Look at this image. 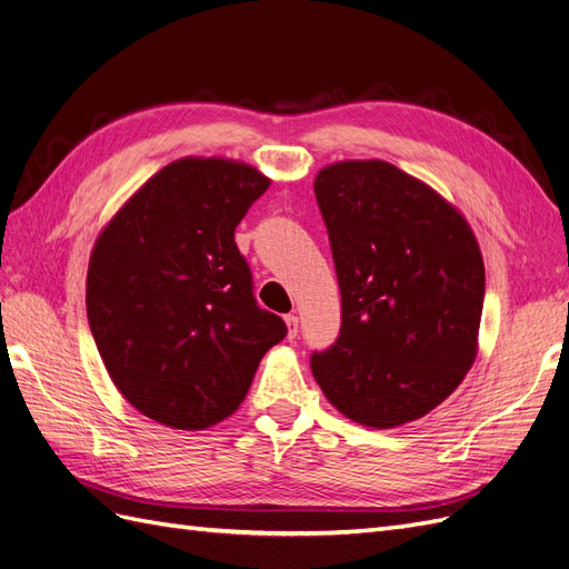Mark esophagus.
<instances>
[{
	"label": "esophagus",
	"instance_id": "1",
	"mask_svg": "<svg viewBox=\"0 0 569 569\" xmlns=\"http://www.w3.org/2000/svg\"><path fill=\"white\" fill-rule=\"evenodd\" d=\"M284 322H287V337L289 339H297V335H299V318L295 313H289V316H284Z\"/></svg>",
	"mask_w": 569,
	"mask_h": 569
}]
</instances>
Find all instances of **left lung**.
I'll return each instance as SVG.
<instances>
[{"label":"left lung","instance_id":"8db88e82","mask_svg":"<svg viewBox=\"0 0 569 569\" xmlns=\"http://www.w3.org/2000/svg\"><path fill=\"white\" fill-rule=\"evenodd\" d=\"M341 291L337 341L311 356L349 420L389 429L449 399L477 356L485 261L468 220L387 161H339L313 182Z\"/></svg>","mask_w":569,"mask_h":569}]
</instances>
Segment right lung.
I'll use <instances>...</instances> for the list:
<instances>
[{"instance_id": "obj_1", "label": "right lung", "mask_w": 569, "mask_h": 569, "mask_svg": "<svg viewBox=\"0 0 569 569\" xmlns=\"http://www.w3.org/2000/svg\"><path fill=\"white\" fill-rule=\"evenodd\" d=\"M270 187L232 159L161 168L99 232L88 320L116 389L142 416L197 432L239 408L287 325L253 299L234 228Z\"/></svg>"}]
</instances>
